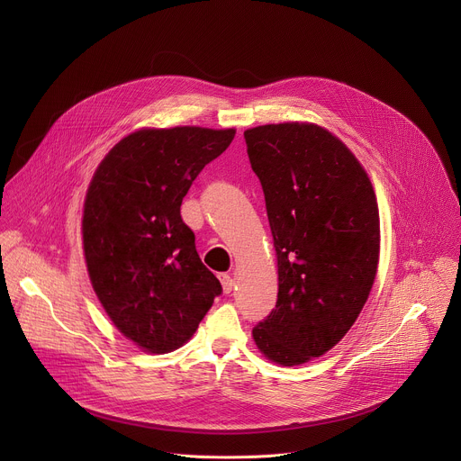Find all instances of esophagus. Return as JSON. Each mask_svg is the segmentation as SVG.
I'll return each instance as SVG.
<instances>
[{
    "mask_svg": "<svg viewBox=\"0 0 461 461\" xmlns=\"http://www.w3.org/2000/svg\"><path fill=\"white\" fill-rule=\"evenodd\" d=\"M219 279H221V283H222V290H224V294H230V292L233 290V286H235L233 277H231V276H228V274H221V276H219Z\"/></svg>",
    "mask_w": 461,
    "mask_h": 461,
    "instance_id": "1",
    "label": "esophagus"
}]
</instances>
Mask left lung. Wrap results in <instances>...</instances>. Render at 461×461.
Returning <instances> with one entry per match:
<instances>
[{"label": "left lung", "instance_id": "obj_1", "mask_svg": "<svg viewBox=\"0 0 461 461\" xmlns=\"http://www.w3.org/2000/svg\"><path fill=\"white\" fill-rule=\"evenodd\" d=\"M265 191L279 268L276 308L253 328L258 350L294 366L336 347L361 313L379 260V212L352 151L313 123L244 131Z\"/></svg>", "mask_w": 461, "mask_h": 461}]
</instances>
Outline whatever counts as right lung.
I'll return each mask as SVG.
<instances>
[{"instance_id":"obj_1","label":"right lung","mask_w":461,"mask_h":461,"mask_svg":"<svg viewBox=\"0 0 461 461\" xmlns=\"http://www.w3.org/2000/svg\"><path fill=\"white\" fill-rule=\"evenodd\" d=\"M235 129H140L100 162L84 204L93 288L118 330L151 354L182 347L222 294L180 204Z\"/></svg>"}]
</instances>
